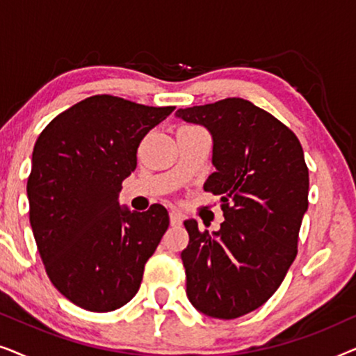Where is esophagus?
<instances>
[{"instance_id":"esophagus-1","label":"esophagus","mask_w":356,"mask_h":356,"mask_svg":"<svg viewBox=\"0 0 356 356\" xmlns=\"http://www.w3.org/2000/svg\"><path fill=\"white\" fill-rule=\"evenodd\" d=\"M181 222H183V213L181 212H178V211H170V223H172L173 227H177V225H181Z\"/></svg>"}]
</instances>
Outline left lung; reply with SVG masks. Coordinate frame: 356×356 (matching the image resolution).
I'll return each mask as SVG.
<instances>
[{
  "label": "left lung",
  "instance_id": "8db88e82",
  "mask_svg": "<svg viewBox=\"0 0 356 356\" xmlns=\"http://www.w3.org/2000/svg\"><path fill=\"white\" fill-rule=\"evenodd\" d=\"M177 116L211 131L216 172L204 191L220 196L225 217L213 235L184 222L188 298L211 318H240L275 293L298 252L309 189L303 147L289 126L238 97Z\"/></svg>",
  "mask_w": 356,
  "mask_h": 356
}]
</instances>
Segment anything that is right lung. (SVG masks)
Instances as JSON below:
<instances>
[{"mask_svg":"<svg viewBox=\"0 0 356 356\" xmlns=\"http://www.w3.org/2000/svg\"><path fill=\"white\" fill-rule=\"evenodd\" d=\"M175 106L92 95L38 136L27 179L29 218L48 279L71 303L118 309L138 293L144 266L170 225L167 209H121L138 147Z\"/></svg>","mask_w":356,"mask_h":356,"instance_id":"add662e5","label":"right lung"}]
</instances>
